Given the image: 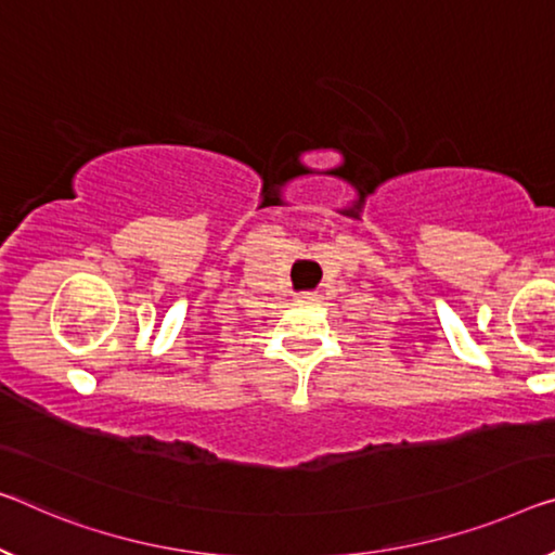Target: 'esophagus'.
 I'll use <instances>...</instances> for the list:
<instances>
[{"mask_svg":"<svg viewBox=\"0 0 555 555\" xmlns=\"http://www.w3.org/2000/svg\"><path fill=\"white\" fill-rule=\"evenodd\" d=\"M320 297H318V293H297L295 295V302L297 305H312V302H318Z\"/></svg>","mask_w":555,"mask_h":555,"instance_id":"1","label":"esophagus"}]
</instances>
